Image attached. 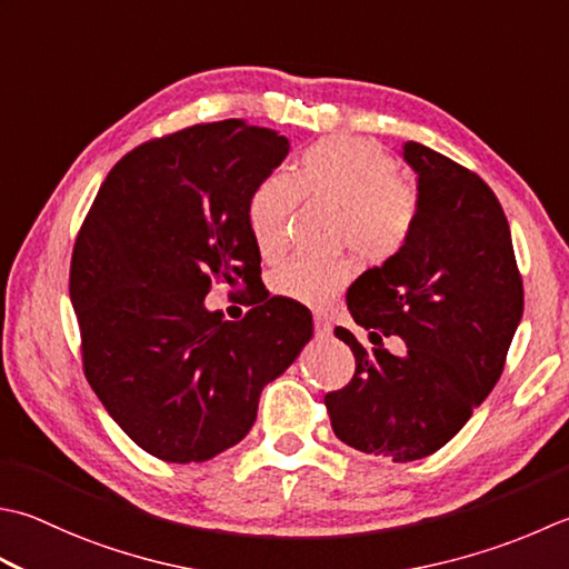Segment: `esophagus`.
<instances>
[{"label":"esophagus","instance_id":"obj_1","mask_svg":"<svg viewBox=\"0 0 569 569\" xmlns=\"http://www.w3.org/2000/svg\"><path fill=\"white\" fill-rule=\"evenodd\" d=\"M313 322H316V332L318 336H328L330 332V318L322 313V310H316L313 313Z\"/></svg>","mask_w":569,"mask_h":569}]
</instances>
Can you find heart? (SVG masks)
I'll list each match as a JSON object with an SVG mask.
<instances>
[{
	"instance_id": "heart-1",
	"label": "heart",
	"mask_w": 569,
	"mask_h": 569,
	"mask_svg": "<svg viewBox=\"0 0 569 569\" xmlns=\"http://www.w3.org/2000/svg\"><path fill=\"white\" fill-rule=\"evenodd\" d=\"M300 199L336 204V241L375 266L395 261L409 247L421 214L419 189L397 174V162L380 148L352 138L318 140L298 154L291 177L266 174L251 189L247 221L266 261L286 251ZM350 278L348 256L291 259L271 273L269 288L296 303L320 306Z\"/></svg>"
}]
</instances>
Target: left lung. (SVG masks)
<instances>
[{
    "label": "left lung",
    "mask_w": 569,
    "mask_h": 569,
    "mask_svg": "<svg viewBox=\"0 0 569 569\" xmlns=\"http://www.w3.org/2000/svg\"><path fill=\"white\" fill-rule=\"evenodd\" d=\"M405 160L419 174L417 233L350 286L348 308L375 348L336 328L355 375L326 395L340 441L397 463L459 433L503 372L522 316V276L493 189L427 144L405 142ZM385 335L408 342L405 359L383 350Z\"/></svg>",
    "instance_id": "8db88e82"
}]
</instances>
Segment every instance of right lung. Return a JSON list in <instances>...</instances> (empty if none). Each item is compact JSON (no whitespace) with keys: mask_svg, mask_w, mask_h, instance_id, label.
I'll list each match as a JSON object with an SVG mask.
<instances>
[{"mask_svg":"<svg viewBox=\"0 0 569 569\" xmlns=\"http://www.w3.org/2000/svg\"><path fill=\"white\" fill-rule=\"evenodd\" d=\"M288 154L231 118L152 138L116 162L73 243L81 360L118 427L154 459L207 461L247 437L261 389L313 336L296 300L209 313L211 281H261L247 202Z\"/></svg>","mask_w":569,"mask_h":569,"instance_id":"1","label":"right lung"}]
</instances>
